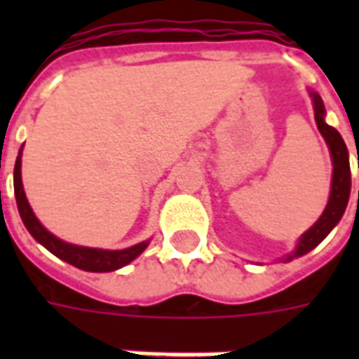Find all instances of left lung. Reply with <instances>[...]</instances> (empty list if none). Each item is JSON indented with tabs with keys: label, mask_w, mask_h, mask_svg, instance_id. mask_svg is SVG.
<instances>
[{
	"label": "left lung",
	"mask_w": 359,
	"mask_h": 359,
	"mask_svg": "<svg viewBox=\"0 0 359 359\" xmlns=\"http://www.w3.org/2000/svg\"><path fill=\"white\" fill-rule=\"evenodd\" d=\"M311 102H313V113H316V123L319 133L327 142L329 151H331L332 159V180H331V194H329V202L325 205V211L321 217L317 219L313 225L309 226L306 233L298 238V244L294 252L288 256L283 257V262H292L294 257H300L308 254L316 248L317 244H321L327 234L331 233L334 226L339 225V221L346 211L348 200H350V187H352V179H350V161H348V148L342 136L339 134L337 128H332L325 123V105L321 95L309 90ZM359 159V157H358ZM359 196V192H358Z\"/></svg>",
	"instance_id": "obj_1"
}]
</instances>
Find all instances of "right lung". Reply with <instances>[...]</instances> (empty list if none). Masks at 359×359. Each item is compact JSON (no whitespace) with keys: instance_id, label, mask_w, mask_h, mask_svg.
Returning a JSON list of instances; mask_svg holds the SVG:
<instances>
[{"instance_id":"right-lung-1","label":"right lung","mask_w":359,"mask_h":359,"mask_svg":"<svg viewBox=\"0 0 359 359\" xmlns=\"http://www.w3.org/2000/svg\"><path fill=\"white\" fill-rule=\"evenodd\" d=\"M20 157H22V148L19 149V156L15 161V172H13V184H15V198H17V208H19L20 219L27 226V231L34 241L42 244L43 248L50 250L53 256L63 259L67 264L74 265L82 271H90V273H109V271H117L125 267L136 257L140 256L144 250L148 248L149 241H144L140 244H134L130 248L125 250H102V248H88V246H76L71 242H65L57 238L55 234H51L46 226L38 221L34 211L30 208V203L25 194L22 188V177H20Z\"/></svg>"}]
</instances>
